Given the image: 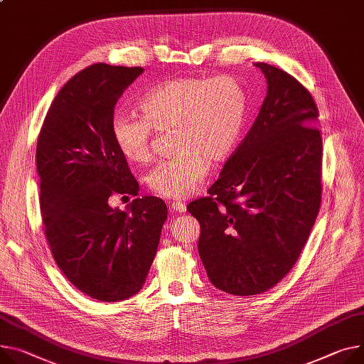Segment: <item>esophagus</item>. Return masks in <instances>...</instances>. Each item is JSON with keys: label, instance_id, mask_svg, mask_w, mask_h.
I'll list each match as a JSON object with an SVG mask.
<instances>
[{"label": "esophagus", "instance_id": "obj_1", "mask_svg": "<svg viewBox=\"0 0 364 364\" xmlns=\"http://www.w3.org/2000/svg\"><path fill=\"white\" fill-rule=\"evenodd\" d=\"M169 208H171L172 213H185L186 205H185V203H179V201L175 203V201H173V203L169 204Z\"/></svg>", "mask_w": 364, "mask_h": 364}]
</instances>
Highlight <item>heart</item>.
Listing matches in <instances>:
<instances>
[{"mask_svg": "<svg viewBox=\"0 0 364 364\" xmlns=\"http://www.w3.org/2000/svg\"><path fill=\"white\" fill-rule=\"evenodd\" d=\"M138 106L143 115L112 118L114 141L127 160L146 163L153 156L154 129H172L175 153L153 167L146 183L159 197L183 200L204 182L210 160H225L236 149L247 100L230 75L179 77L147 90Z\"/></svg>", "mask_w": 364, "mask_h": 364, "instance_id": "obj_1", "label": "heart"}]
</instances>
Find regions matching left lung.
Returning <instances> with one entry per match:
<instances>
[{"label": "left lung", "instance_id": "left-lung-1", "mask_svg": "<svg viewBox=\"0 0 364 364\" xmlns=\"http://www.w3.org/2000/svg\"><path fill=\"white\" fill-rule=\"evenodd\" d=\"M255 65L268 82L259 115L207 197L186 207L210 282L235 296L265 293L290 272L322 200L318 106L289 73Z\"/></svg>", "mask_w": 364, "mask_h": 364}]
</instances>
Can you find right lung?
Returning <instances> with one entry per match:
<instances>
[{
    "instance_id": "obj_1",
    "label": "right lung",
    "mask_w": 364,
    "mask_h": 364,
    "mask_svg": "<svg viewBox=\"0 0 364 364\" xmlns=\"http://www.w3.org/2000/svg\"><path fill=\"white\" fill-rule=\"evenodd\" d=\"M141 67L93 64L55 96L43 119L36 167L41 214L52 258L68 282L100 301L141 290L153 264L167 207L157 197L114 210V195L138 193L127 159L112 136V118Z\"/></svg>"
}]
</instances>
